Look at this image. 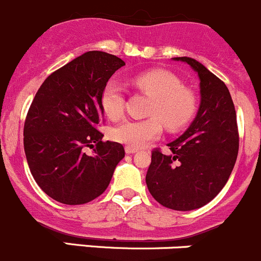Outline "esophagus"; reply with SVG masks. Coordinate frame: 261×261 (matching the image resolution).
I'll use <instances>...</instances> for the list:
<instances>
[{
	"label": "esophagus",
	"mask_w": 261,
	"mask_h": 261,
	"mask_svg": "<svg viewBox=\"0 0 261 261\" xmlns=\"http://www.w3.org/2000/svg\"><path fill=\"white\" fill-rule=\"evenodd\" d=\"M125 152H127L128 154H132V153H136L137 149L136 148H132V147H125Z\"/></svg>",
	"instance_id": "obj_1"
}]
</instances>
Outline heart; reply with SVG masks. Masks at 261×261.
<instances>
[{
  "instance_id": "b5f03b06",
  "label": "heart",
  "mask_w": 261,
  "mask_h": 261,
  "mask_svg": "<svg viewBox=\"0 0 261 261\" xmlns=\"http://www.w3.org/2000/svg\"><path fill=\"white\" fill-rule=\"evenodd\" d=\"M133 84L153 99L148 110L151 118L123 120L112 130V137L117 142L132 148H141L161 134V122L169 130L176 132L194 117L197 97L192 90L182 87L181 81L175 74L164 69H152L137 74ZM100 104L109 119L115 120L122 117L125 99L122 86L117 81L110 80L105 85Z\"/></svg>"
}]
</instances>
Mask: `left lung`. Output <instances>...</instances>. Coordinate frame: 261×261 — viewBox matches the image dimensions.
Returning a JSON list of instances; mask_svg holds the SVG:
<instances>
[{
  "label": "left lung",
  "mask_w": 261,
  "mask_h": 261,
  "mask_svg": "<svg viewBox=\"0 0 261 261\" xmlns=\"http://www.w3.org/2000/svg\"><path fill=\"white\" fill-rule=\"evenodd\" d=\"M174 59L185 62L198 73L199 109L189 128L167 144L170 154L152 151L146 184L164 207L193 211L210 203L226 185L239 153V130L224 82L195 59Z\"/></svg>",
  "instance_id": "obj_1"
}]
</instances>
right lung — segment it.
I'll list each match as a JSON object with an SVG mask.
<instances>
[{
    "mask_svg": "<svg viewBox=\"0 0 261 261\" xmlns=\"http://www.w3.org/2000/svg\"><path fill=\"white\" fill-rule=\"evenodd\" d=\"M124 64L113 54L86 51L46 77L30 105L24 125L28 165L40 189L57 202L94 200L124 157V147L104 142L99 132L102 89Z\"/></svg>",
    "mask_w": 261,
    "mask_h": 261,
    "instance_id": "obj_1",
    "label": "right lung"
}]
</instances>
